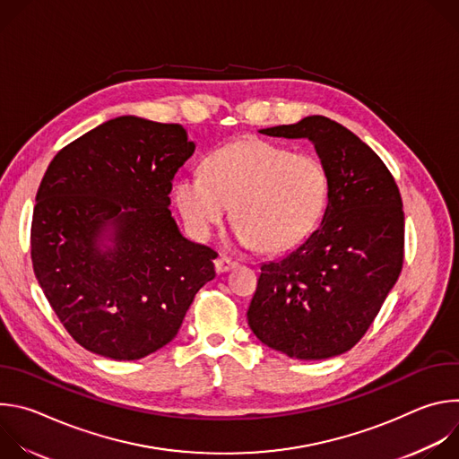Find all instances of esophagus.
<instances>
[{
    "label": "esophagus",
    "mask_w": 459,
    "mask_h": 459,
    "mask_svg": "<svg viewBox=\"0 0 459 459\" xmlns=\"http://www.w3.org/2000/svg\"><path fill=\"white\" fill-rule=\"evenodd\" d=\"M236 261H232V259H229V257H225V255H220L216 261H214V267H216V273L218 274H223V273H229V271H232V269H236Z\"/></svg>",
    "instance_id": "esophagus-1"
}]
</instances>
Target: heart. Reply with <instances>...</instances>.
<instances>
[{"label":"heart","instance_id":"1","mask_svg":"<svg viewBox=\"0 0 459 459\" xmlns=\"http://www.w3.org/2000/svg\"><path fill=\"white\" fill-rule=\"evenodd\" d=\"M329 194L323 163L265 140H239L211 152L204 174H183L176 207L198 238H209L232 204L234 232L245 245L283 250L319 218Z\"/></svg>","mask_w":459,"mask_h":459}]
</instances>
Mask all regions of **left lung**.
Returning <instances> with one entry per match:
<instances>
[{
  "label": "left lung",
  "instance_id": "obj_1",
  "mask_svg": "<svg viewBox=\"0 0 459 459\" xmlns=\"http://www.w3.org/2000/svg\"><path fill=\"white\" fill-rule=\"evenodd\" d=\"M259 133L308 140L329 176V194L319 227L261 265L248 326L261 343L294 359L340 356L363 338L400 278V188L367 143L325 116Z\"/></svg>",
  "mask_w": 459,
  "mask_h": 459
}]
</instances>
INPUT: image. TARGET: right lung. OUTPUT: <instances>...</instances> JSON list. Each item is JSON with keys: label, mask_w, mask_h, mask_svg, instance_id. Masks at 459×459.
<instances>
[{"label": "right lung", "mask_w": 459, "mask_h": 459, "mask_svg": "<svg viewBox=\"0 0 459 459\" xmlns=\"http://www.w3.org/2000/svg\"><path fill=\"white\" fill-rule=\"evenodd\" d=\"M194 149L178 123L119 116L50 161L36 194L32 267L87 351L117 361L160 351L214 280L218 254L186 239L169 211L174 174Z\"/></svg>", "instance_id": "right-lung-1"}]
</instances>
